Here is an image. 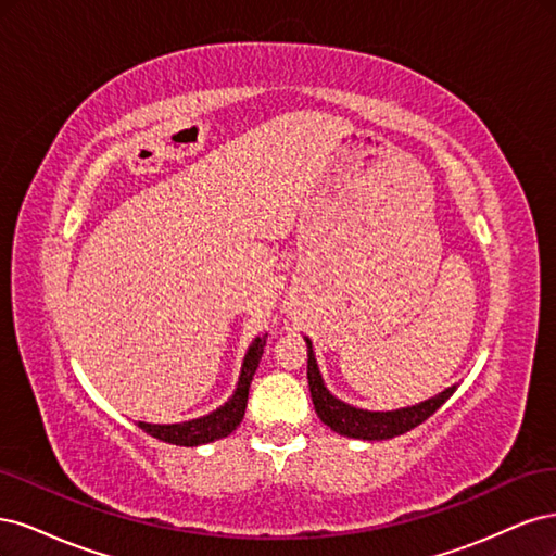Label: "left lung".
<instances>
[{"instance_id": "left-lung-1", "label": "left lung", "mask_w": 556, "mask_h": 556, "mask_svg": "<svg viewBox=\"0 0 556 556\" xmlns=\"http://www.w3.org/2000/svg\"><path fill=\"white\" fill-rule=\"evenodd\" d=\"M306 345H308V387H311L315 413L327 427H331V431L348 435V439H359V441L394 439V435H401V433L415 429L417 425H422L425 419L439 410L443 403L454 394V390H457V384H452L441 394H435L422 403H415V406L399 408V410H382L380 413V410L355 408V406H350V403L336 399L327 390L323 376H319L317 362H315L313 343L308 339H306Z\"/></svg>"}]
</instances>
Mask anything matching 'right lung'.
I'll return each mask as SVG.
<instances>
[{
	"mask_svg": "<svg viewBox=\"0 0 556 556\" xmlns=\"http://www.w3.org/2000/svg\"><path fill=\"white\" fill-rule=\"evenodd\" d=\"M266 345V333L257 336L255 341L250 343L245 357H243V366H241V376H239V384L237 392L231 394V399L220 406L217 410L190 419V422H178V425H148V422H137L139 429H143L148 435H153L157 441L172 443V445H182V447H197L204 443H213L217 439H225L233 429L241 425V419L245 415V406H248V390L252 376H255L262 352Z\"/></svg>",
	"mask_w": 556,
	"mask_h": 556,
	"instance_id": "add662e5",
	"label": "right lung"
}]
</instances>
